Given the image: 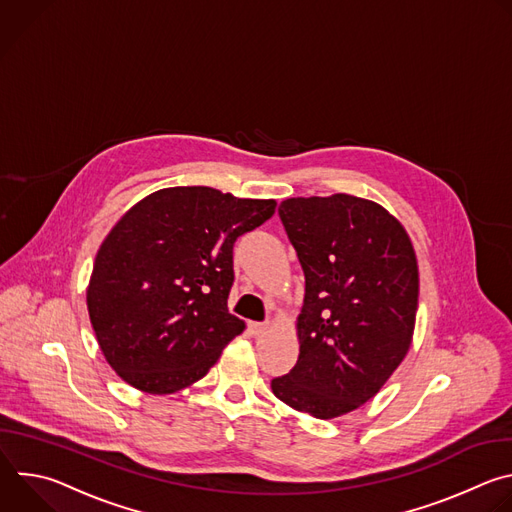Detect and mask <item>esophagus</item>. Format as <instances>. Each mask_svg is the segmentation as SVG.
<instances>
[{
  "instance_id": "obj_1",
  "label": "esophagus",
  "mask_w": 512,
  "mask_h": 512,
  "mask_svg": "<svg viewBox=\"0 0 512 512\" xmlns=\"http://www.w3.org/2000/svg\"><path fill=\"white\" fill-rule=\"evenodd\" d=\"M249 330H251L253 336H263V334L269 332V324L267 322H251Z\"/></svg>"
}]
</instances>
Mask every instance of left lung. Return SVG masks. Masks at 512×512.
<instances>
[{
  "mask_svg": "<svg viewBox=\"0 0 512 512\" xmlns=\"http://www.w3.org/2000/svg\"><path fill=\"white\" fill-rule=\"evenodd\" d=\"M279 218L306 275L300 356L271 381L296 411L334 419L373 399L415 330L419 269L397 218L350 194L287 198Z\"/></svg>",
  "mask_w": 512,
  "mask_h": 512,
  "instance_id": "8db88e82",
  "label": "left lung"
}]
</instances>
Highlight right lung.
Returning <instances> with one entry per match:
<instances>
[{
    "label": "right lung",
    "instance_id": "1",
    "mask_svg": "<svg viewBox=\"0 0 512 512\" xmlns=\"http://www.w3.org/2000/svg\"><path fill=\"white\" fill-rule=\"evenodd\" d=\"M275 204L176 186L119 218L97 251L87 308L105 360L127 385L178 393L245 330L227 308L233 245L271 218Z\"/></svg>",
    "mask_w": 512,
    "mask_h": 512
}]
</instances>
